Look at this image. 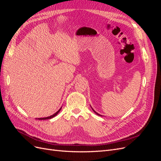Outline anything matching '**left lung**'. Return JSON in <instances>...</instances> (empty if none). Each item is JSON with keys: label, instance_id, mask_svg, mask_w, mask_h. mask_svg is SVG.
I'll list each match as a JSON object with an SVG mask.
<instances>
[{"label": "left lung", "instance_id": "8db88e82", "mask_svg": "<svg viewBox=\"0 0 161 161\" xmlns=\"http://www.w3.org/2000/svg\"><path fill=\"white\" fill-rule=\"evenodd\" d=\"M92 111H94V112H95V114H97V115H100V116H102V115H100V114H98V113H97V112H96V111H95V110H94V109H92Z\"/></svg>", "mask_w": 161, "mask_h": 161}]
</instances>
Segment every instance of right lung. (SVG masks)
<instances>
[{
  "instance_id": "add662e5",
  "label": "right lung",
  "mask_w": 161,
  "mask_h": 161,
  "mask_svg": "<svg viewBox=\"0 0 161 161\" xmlns=\"http://www.w3.org/2000/svg\"><path fill=\"white\" fill-rule=\"evenodd\" d=\"M61 109H62V108L59 109V110H58L57 112H56V113L54 114H53L52 115H51V116H49V117H46V118H38L39 119H51V118H53V117H55L58 113H59V112H60V111L61 110Z\"/></svg>"
}]
</instances>
